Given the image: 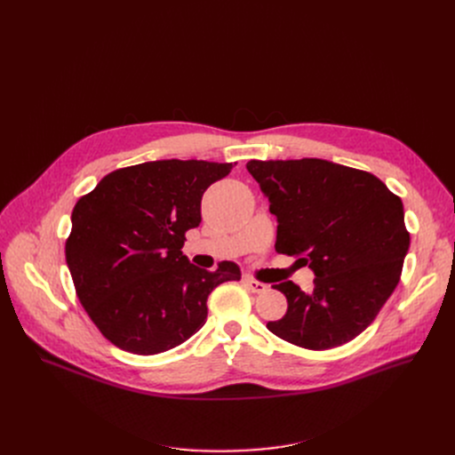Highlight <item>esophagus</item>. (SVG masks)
Wrapping results in <instances>:
<instances>
[{"label": "esophagus", "mask_w": 455, "mask_h": 455, "mask_svg": "<svg viewBox=\"0 0 455 455\" xmlns=\"http://www.w3.org/2000/svg\"><path fill=\"white\" fill-rule=\"evenodd\" d=\"M243 282H245V285H247V288H249L252 293H266V291H267V285H266L264 282L254 280V278H251V276H247Z\"/></svg>", "instance_id": "esophagus-1"}]
</instances>
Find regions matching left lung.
Wrapping results in <instances>:
<instances>
[{"label": "left lung", "instance_id": "obj_1", "mask_svg": "<svg viewBox=\"0 0 455 455\" xmlns=\"http://www.w3.org/2000/svg\"><path fill=\"white\" fill-rule=\"evenodd\" d=\"M247 170L276 215V252L315 273L312 291L273 285L288 312L267 328L309 350L352 341L400 282L410 249L400 197L369 172L321 158L251 160Z\"/></svg>", "mask_w": 455, "mask_h": 455}]
</instances>
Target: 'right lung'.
<instances>
[{"label": "right lung", "mask_w": 455, "mask_h": 455, "mask_svg": "<svg viewBox=\"0 0 455 455\" xmlns=\"http://www.w3.org/2000/svg\"><path fill=\"white\" fill-rule=\"evenodd\" d=\"M230 170L204 160L136 164L77 201L66 264L88 317L117 348L153 355L179 347L204 324L208 295L242 278L234 261L206 271L180 251L201 223L206 188Z\"/></svg>", "instance_id": "add662e5"}]
</instances>
